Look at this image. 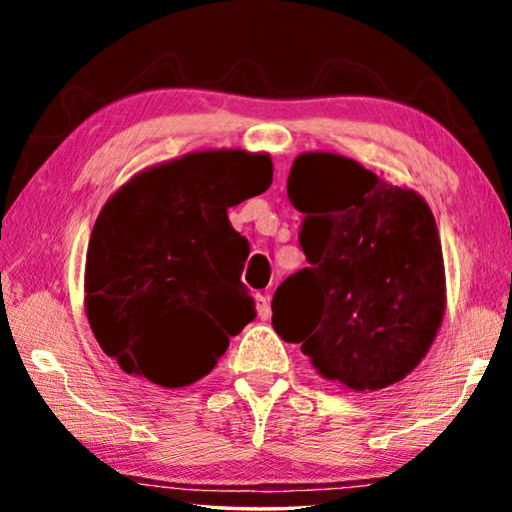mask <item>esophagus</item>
I'll return each mask as SVG.
<instances>
[{
    "label": "esophagus",
    "instance_id": "esophagus-1",
    "mask_svg": "<svg viewBox=\"0 0 512 512\" xmlns=\"http://www.w3.org/2000/svg\"><path fill=\"white\" fill-rule=\"evenodd\" d=\"M255 302H257V316L262 318V320L271 318V302H268V298L266 296H257Z\"/></svg>",
    "mask_w": 512,
    "mask_h": 512
}]
</instances>
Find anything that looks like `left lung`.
I'll return each instance as SVG.
<instances>
[{
    "mask_svg": "<svg viewBox=\"0 0 512 512\" xmlns=\"http://www.w3.org/2000/svg\"><path fill=\"white\" fill-rule=\"evenodd\" d=\"M309 266L273 296V329L348 391H381L427 357L445 316L427 201L339 153H300L287 180Z\"/></svg>",
    "mask_w": 512,
    "mask_h": 512,
    "instance_id": "obj_1",
    "label": "left lung"
}]
</instances>
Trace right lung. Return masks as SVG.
<instances>
[{
	"mask_svg": "<svg viewBox=\"0 0 512 512\" xmlns=\"http://www.w3.org/2000/svg\"><path fill=\"white\" fill-rule=\"evenodd\" d=\"M268 153L194 151L153 164L101 207L85 257V316L126 375L183 388L255 318L248 241L228 207L266 192Z\"/></svg>",
	"mask_w": 512,
	"mask_h": 512,
	"instance_id": "obj_1",
	"label": "right lung"
}]
</instances>
